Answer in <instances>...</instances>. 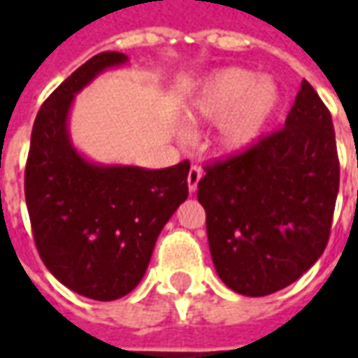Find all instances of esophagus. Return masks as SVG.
Instances as JSON below:
<instances>
[{"instance_id": "esophagus-1", "label": "esophagus", "mask_w": 358, "mask_h": 358, "mask_svg": "<svg viewBox=\"0 0 358 358\" xmlns=\"http://www.w3.org/2000/svg\"><path fill=\"white\" fill-rule=\"evenodd\" d=\"M201 174L203 171L199 166H192L189 172H187V187H189V192L194 194L197 186H199V180H201Z\"/></svg>"}]
</instances>
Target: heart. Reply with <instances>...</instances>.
Here are the masks:
<instances>
[{
  "instance_id": "1",
  "label": "heart",
  "mask_w": 358,
  "mask_h": 358,
  "mask_svg": "<svg viewBox=\"0 0 358 358\" xmlns=\"http://www.w3.org/2000/svg\"><path fill=\"white\" fill-rule=\"evenodd\" d=\"M282 105V90L270 76L226 66L205 76L184 105L192 122L217 126L218 148L243 153L263 140Z\"/></svg>"
}]
</instances>
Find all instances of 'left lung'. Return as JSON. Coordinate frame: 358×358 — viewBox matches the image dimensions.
Instances as JSON below:
<instances>
[{"label":"left lung","instance_id":"left-lung-1","mask_svg":"<svg viewBox=\"0 0 358 358\" xmlns=\"http://www.w3.org/2000/svg\"><path fill=\"white\" fill-rule=\"evenodd\" d=\"M197 199L217 274L263 297L299 280L330 238L339 161L330 110L307 80L285 126L255 148L205 166Z\"/></svg>","mask_w":358,"mask_h":358}]
</instances>
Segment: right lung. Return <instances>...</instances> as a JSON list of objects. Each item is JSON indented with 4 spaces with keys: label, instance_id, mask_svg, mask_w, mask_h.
Wrapping results in <instances>:
<instances>
[{
    "label": "right lung",
    "instance_id": "add662e5",
    "mask_svg": "<svg viewBox=\"0 0 358 358\" xmlns=\"http://www.w3.org/2000/svg\"><path fill=\"white\" fill-rule=\"evenodd\" d=\"M128 57L105 51L76 69L38 113L24 195L38 253L59 282L95 301L124 297L140 284L159 234L187 199L189 161L169 169L94 163L74 148V97Z\"/></svg>",
    "mask_w": 358,
    "mask_h": 358
}]
</instances>
